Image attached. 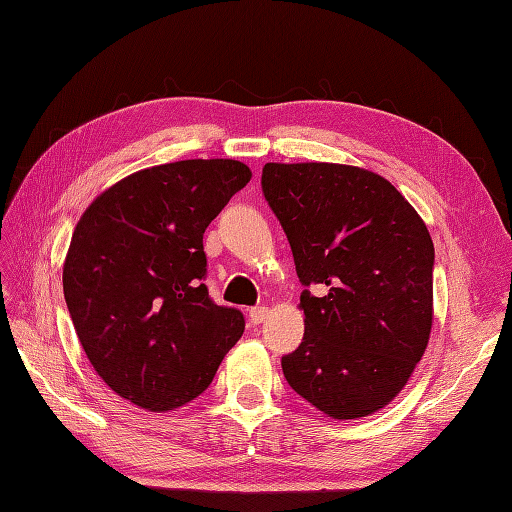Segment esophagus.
I'll use <instances>...</instances> for the list:
<instances>
[{"instance_id": "34e87169", "label": "esophagus", "mask_w": 512, "mask_h": 512, "mask_svg": "<svg viewBox=\"0 0 512 512\" xmlns=\"http://www.w3.org/2000/svg\"><path fill=\"white\" fill-rule=\"evenodd\" d=\"M268 316H270V309H268V307H253V309H251V313H248V318H251V322H253V324L266 322V320H268Z\"/></svg>"}]
</instances>
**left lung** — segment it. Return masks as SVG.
I'll use <instances>...</instances> for the list:
<instances>
[{
	"label": "left lung",
	"mask_w": 512,
	"mask_h": 512,
	"mask_svg": "<svg viewBox=\"0 0 512 512\" xmlns=\"http://www.w3.org/2000/svg\"><path fill=\"white\" fill-rule=\"evenodd\" d=\"M261 188L290 240L305 337L287 383L333 419L381 411L409 381L432 329L435 246L413 205L359 166L268 162Z\"/></svg>",
	"instance_id": "8db88e82"
}]
</instances>
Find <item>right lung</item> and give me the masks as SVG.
Here are the masks:
<instances>
[{
    "label": "right lung",
    "mask_w": 512,
    "mask_h": 512,
    "mask_svg": "<svg viewBox=\"0 0 512 512\" xmlns=\"http://www.w3.org/2000/svg\"><path fill=\"white\" fill-rule=\"evenodd\" d=\"M251 177L238 160L142 168L77 222L62 268L75 333L101 381L140 409L201 396L244 333L242 313L207 294L203 233Z\"/></svg>",
    "instance_id": "right-lung-1"
}]
</instances>
